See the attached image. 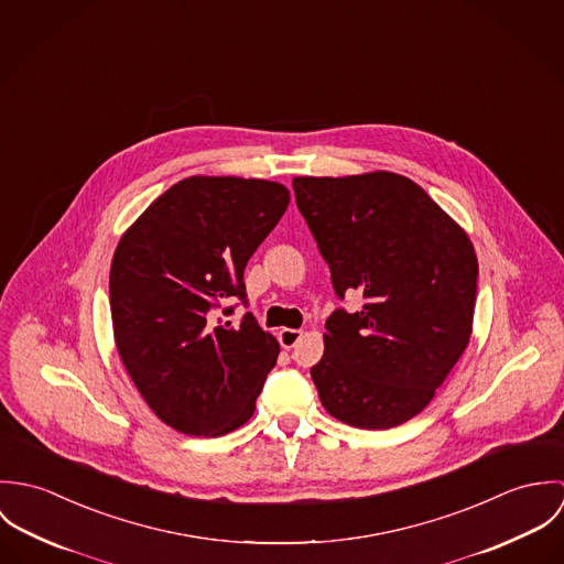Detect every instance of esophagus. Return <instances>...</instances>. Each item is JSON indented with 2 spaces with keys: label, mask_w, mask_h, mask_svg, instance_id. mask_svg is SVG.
<instances>
[{
  "label": "esophagus",
  "mask_w": 564,
  "mask_h": 564,
  "mask_svg": "<svg viewBox=\"0 0 564 564\" xmlns=\"http://www.w3.org/2000/svg\"><path fill=\"white\" fill-rule=\"evenodd\" d=\"M278 340L284 349H293L300 340H302V329H293V327H282L278 332Z\"/></svg>",
  "instance_id": "34e87169"
}]
</instances>
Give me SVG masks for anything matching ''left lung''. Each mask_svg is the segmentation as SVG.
Here are the masks:
<instances>
[{
	"label": "left lung",
	"instance_id": "8db88e82",
	"mask_svg": "<svg viewBox=\"0 0 564 564\" xmlns=\"http://www.w3.org/2000/svg\"><path fill=\"white\" fill-rule=\"evenodd\" d=\"M293 191L334 293L311 369L323 408L362 430L402 425L432 402L471 338L478 258L467 232L412 180L373 171L295 177Z\"/></svg>",
	"mask_w": 564,
	"mask_h": 564
}]
</instances>
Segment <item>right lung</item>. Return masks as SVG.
I'll list each match as a JSON object with an SVG mask.
<instances>
[{"label": "right lung", "instance_id": "1", "mask_svg": "<svg viewBox=\"0 0 564 564\" xmlns=\"http://www.w3.org/2000/svg\"><path fill=\"white\" fill-rule=\"evenodd\" d=\"M269 180L193 175L150 204L115 249L110 313L117 351L166 425L228 434L253 414L280 345L251 313L242 273L289 206Z\"/></svg>", "mask_w": 564, "mask_h": 564}]
</instances>
